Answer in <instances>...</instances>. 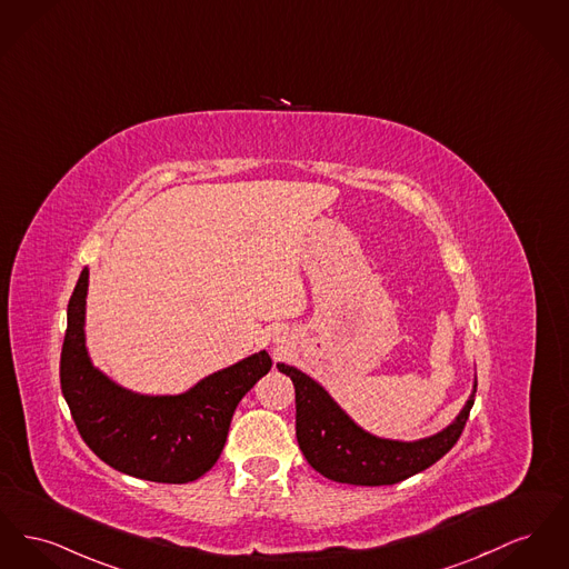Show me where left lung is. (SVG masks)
I'll list each match as a JSON object with an SVG mask.
<instances>
[{
    "mask_svg": "<svg viewBox=\"0 0 569 569\" xmlns=\"http://www.w3.org/2000/svg\"><path fill=\"white\" fill-rule=\"evenodd\" d=\"M297 391V440L307 462L320 475L352 486H391L438 462L462 435L472 396L458 419L442 432L400 442L361 430L331 396L301 369L279 363ZM477 389V382H475Z\"/></svg>",
    "mask_w": 569,
    "mask_h": 569,
    "instance_id": "8db88e82",
    "label": "left lung"
}]
</instances>
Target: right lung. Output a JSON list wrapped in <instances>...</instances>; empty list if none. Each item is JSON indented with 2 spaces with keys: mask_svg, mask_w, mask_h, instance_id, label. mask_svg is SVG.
<instances>
[{
  "mask_svg": "<svg viewBox=\"0 0 569 569\" xmlns=\"http://www.w3.org/2000/svg\"><path fill=\"white\" fill-rule=\"evenodd\" d=\"M88 270L68 301L60 382L72 421L86 445L131 477L159 483H189L219 460L238 401L268 373L267 350L221 369L180 396H137L92 368L83 318Z\"/></svg>",
  "mask_w": 569,
  "mask_h": 569,
  "instance_id": "right-lung-1",
  "label": "right lung"
}]
</instances>
